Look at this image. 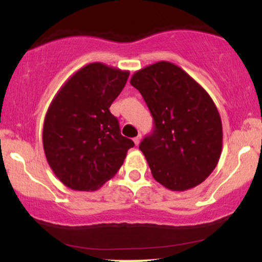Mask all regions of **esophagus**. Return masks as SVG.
Returning <instances> with one entry per match:
<instances>
[{
    "mask_svg": "<svg viewBox=\"0 0 262 262\" xmlns=\"http://www.w3.org/2000/svg\"><path fill=\"white\" fill-rule=\"evenodd\" d=\"M140 140H141V135H140V134H139V135H137V137H135L134 139H133V141H134L135 145H139Z\"/></svg>",
    "mask_w": 262,
    "mask_h": 262,
    "instance_id": "esophagus-1",
    "label": "esophagus"
}]
</instances>
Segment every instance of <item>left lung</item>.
Segmentation results:
<instances>
[{
  "label": "left lung",
  "instance_id": "left-lung-1",
  "mask_svg": "<svg viewBox=\"0 0 262 262\" xmlns=\"http://www.w3.org/2000/svg\"><path fill=\"white\" fill-rule=\"evenodd\" d=\"M130 85L154 118V133L139 146L152 177L179 192L202 183L217 166L223 145L222 119L208 92L170 61L135 71Z\"/></svg>",
  "mask_w": 262,
  "mask_h": 262
}]
</instances>
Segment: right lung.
Instances as JSON below:
<instances>
[{
    "label": "right lung",
    "mask_w": 262,
    "mask_h": 262,
    "mask_svg": "<svg viewBox=\"0 0 262 262\" xmlns=\"http://www.w3.org/2000/svg\"><path fill=\"white\" fill-rule=\"evenodd\" d=\"M128 76V70L91 62L54 96L45 114L43 148L50 169L66 187L98 189L118 172L134 146L110 112Z\"/></svg>",
    "instance_id": "right-lung-1"
}]
</instances>
